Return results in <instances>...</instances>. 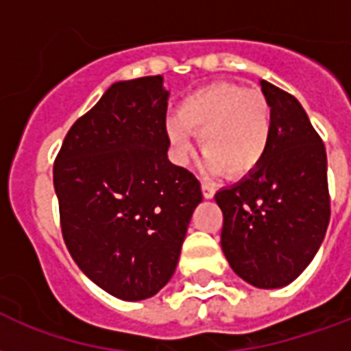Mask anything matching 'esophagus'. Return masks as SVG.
I'll return each mask as SVG.
<instances>
[{
	"label": "esophagus",
	"instance_id": "1",
	"mask_svg": "<svg viewBox=\"0 0 351 351\" xmlns=\"http://www.w3.org/2000/svg\"><path fill=\"white\" fill-rule=\"evenodd\" d=\"M215 191H217V189H215L211 183H202V194H204V198H207V200L213 198Z\"/></svg>",
	"mask_w": 351,
	"mask_h": 351
}]
</instances>
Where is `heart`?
<instances>
[{"label":"heart","instance_id":"obj_1","mask_svg":"<svg viewBox=\"0 0 351 351\" xmlns=\"http://www.w3.org/2000/svg\"><path fill=\"white\" fill-rule=\"evenodd\" d=\"M165 134L178 162H185L198 136L209 173L249 176L262 165L273 134V114L260 91L217 82L185 97L178 116L165 121Z\"/></svg>","mask_w":351,"mask_h":351}]
</instances>
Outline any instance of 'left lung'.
Masks as SVG:
<instances>
[{
    "instance_id": "1",
    "label": "left lung",
    "mask_w": 351,
    "mask_h": 351,
    "mask_svg": "<svg viewBox=\"0 0 351 351\" xmlns=\"http://www.w3.org/2000/svg\"><path fill=\"white\" fill-rule=\"evenodd\" d=\"M273 114L263 162L215 200L224 215L221 247L245 282L275 290L316 256L329 224L326 145L293 95L260 80Z\"/></svg>"
}]
</instances>
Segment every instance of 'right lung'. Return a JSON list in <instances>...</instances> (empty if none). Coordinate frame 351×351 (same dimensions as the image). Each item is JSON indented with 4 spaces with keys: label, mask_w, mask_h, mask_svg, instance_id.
<instances>
[{
    "label": "right lung",
    "mask_w": 351,
    "mask_h": 351,
    "mask_svg": "<svg viewBox=\"0 0 351 351\" xmlns=\"http://www.w3.org/2000/svg\"><path fill=\"white\" fill-rule=\"evenodd\" d=\"M162 76L112 84L74 123L53 165L61 232L86 277L123 301L165 288L200 181L168 160Z\"/></svg>",
    "instance_id": "obj_1"
}]
</instances>
